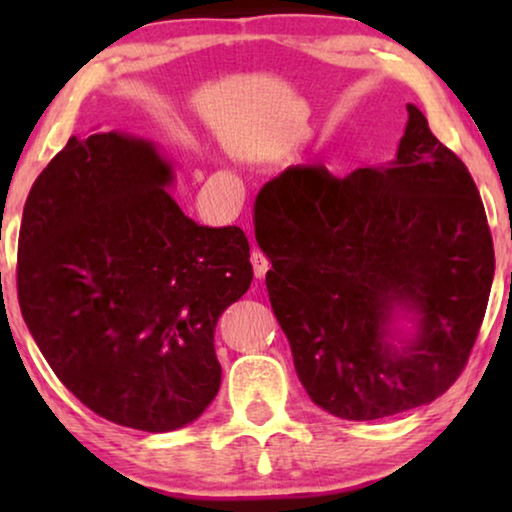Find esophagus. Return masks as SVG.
Returning a JSON list of instances; mask_svg holds the SVG:
<instances>
[{
	"label": "esophagus",
	"instance_id": "1",
	"mask_svg": "<svg viewBox=\"0 0 512 512\" xmlns=\"http://www.w3.org/2000/svg\"><path fill=\"white\" fill-rule=\"evenodd\" d=\"M250 262H253V271H255V277H259V280H262L268 268H271V262H268L266 255L259 253V250H253V253H250Z\"/></svg>",
	"mask_w": 512,
	"mask_h": 512
}]
</instances>
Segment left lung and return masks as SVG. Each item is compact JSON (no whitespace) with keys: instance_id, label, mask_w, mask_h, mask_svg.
Segmentation results:
<instances>
[{"instance_id":"obj_1","label":"left lung","mask_w":512,"mask_h":512,"mask_svg":"<svg viewBox=\"0 0 512 512\" xmlns=\"http://www.w3.org/2000/svg\"><path fill=\"white\" fill-rule=\"evenodd\" d=\"M395 160L334 178L289 167L259 189L266 289L311 402L379 420L443 395L488 305L495 250L474 180L418 106Z\"/></svg>"}]
</instances>
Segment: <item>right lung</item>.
I'll list each match as a JSON object with an SVG mask.
<instances>
[{
  "label": "right lung",
  "mask_w": 512,
  "mask_h": 512,
  "mask_svg": "<svg viewBox=\"0 0 512 512\" xmlns=\"http://www.w3.org/2000/svg\"><path fill=\"white\" fill-rule=\"evenodd\" d=\"M173 183L153 140L72 135L33 183L17 244V298L51 370L101 418L151 433L219 393L216 320L253 282L244 230L198 225Z\"/></svg>",
  "instance_id": "obj_1"
}]
</instances>
